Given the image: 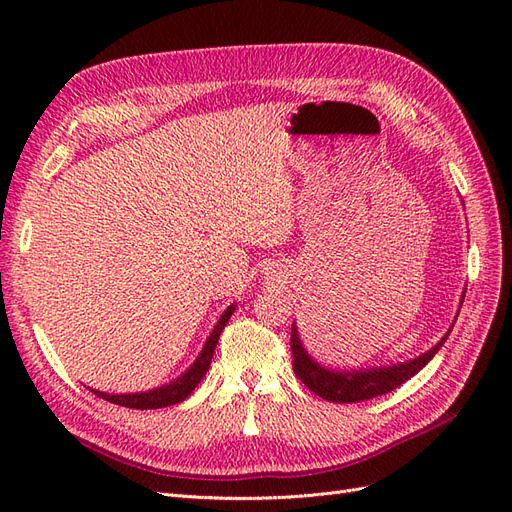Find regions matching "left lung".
<instances>
[{
    "mask_svg": "<svg viewBox=\"0 0 512 512\" xmlns=\"http://www.w3.org/2000/svg\"><path fill=\"white\" fill-rule=\"evenodd\" d=\"M451 335V329L442 337L431 350L416 356L408 363H399L393 367H374V369H359V371H331L327 367H320L312 356H309L299 339V331L292 324L290 335V348H292V367L297 378L314 391L318 397L335 401V404H356V401H365L371 397H378L384 393H391L399 389L401 384L418 374L436 354L446 337Z\"/></svg>",
    "mask_w": 512,
    "mask_h": 512,
    "instance_id": "left-lung-1",
    "label": "left lung"
}]
</instances>
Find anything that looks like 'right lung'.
I'll return each instance as SVG.
<instances>
[{"label":"right lung","instance_id":"obj_1","mask_svg":"<svg viewBox=\"0 0 512 512\" xmlns=\"http://www.w3.org/2000/svg\"><path fill=\"white\" fill-rule=\"evenodd\" d=\"M232 312H235V305H230L226 312L222 314L218 324H215L213 333L209 335V339L205 342L203 352L198 354V359L190 365V369L170 384H164V386H160V389H153V391H147V393H128V395H108V393L94 391V389H91V391H94V395H98L106 401H111V404L126 406V408H132V410H153V408H168V406L179 404V401H183L185 397L192 395V391L196 389L198 382L203 380V376L207 374V369H209L211 359H213L215 346H218L220 333L224 331L226 322L230 320Z\"/></svg>","mask_w":512,"mask_h":512}]
</instances>
